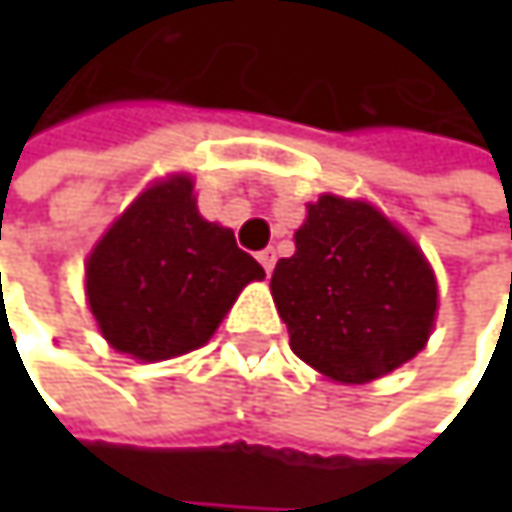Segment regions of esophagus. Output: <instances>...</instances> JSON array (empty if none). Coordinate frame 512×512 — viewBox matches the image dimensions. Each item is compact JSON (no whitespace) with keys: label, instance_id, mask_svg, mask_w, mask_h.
I'll use <instances>...</instances> for the list:
<instances>
[{"label":"esophagus","instance_id":"esophagus-1","mask_svg":"<svg viewBox=\"0 0 512 512\" xmlns=\"http://www.w3.org/2000/svg\"><path fill=\"white\" fill-rule=\"evenodd\" d=\"M257 260H260V266L266 269V275L275 269V260H278V255H275V249H263L260 255H257Z\"/></svg>","mask_w":512,"mask_h":512}]
</instances>
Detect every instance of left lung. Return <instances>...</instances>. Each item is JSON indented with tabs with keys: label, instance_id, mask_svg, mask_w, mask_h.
<instances>
[{
	"label": "left lung",
	"instance_id": "8db88e82",
	"mask_svg": "<svg viewBox=\"0 0 512 512\" xmlns=\"http://www.w3.org/2000/svg\"><path fill=\"white\" fill-rule=\"evenodd\" d=\"M293 353L338 382H370L433 329L436 278L418 246L370 204L323 195L272 272Z\"/></svg>",
	"mask_w": 512,
	"mask_h": 512
}]
</instances>
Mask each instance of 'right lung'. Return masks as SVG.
<instances>
[{
  "label": "right lung",
  "mask_w": 512,
  "mask_h": 512,
  "mask_svg": "<svg viewBox=\"0 0 512 512\" xmlns=\"http://www.w3.org/2000/svg\"><path fill=\"white\" fill-rule=\"evenodd\" d=\"M260 278L263 266L237 246L234 231L201 219L183 174L151 186L85 266L103 338L142 361L207 344L237 293Z\"/></svg>",
  "instance_id": "right-lung-1"
}]
</instances>
